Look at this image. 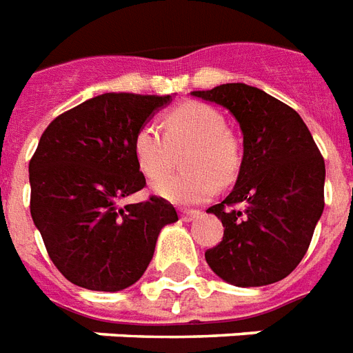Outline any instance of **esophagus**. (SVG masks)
<instances>
[{"mask_svg":"<svg viewBox=\"0 0 353 353\" xmlns=\"http://www.w3.org/2000/svg\"><path fill=\"white\" fill-rule=\"evenodd\" d=\"M199 212L194 209H179V216H181L183 221H192Z\"/></svg>","mask_w":353,"mask_h":353,"instance_id":"34e87169","label":"esophagus"}]
</instances>
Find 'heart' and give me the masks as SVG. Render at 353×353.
Returning <instances> with one entry per match:
<instances>
[{"label":"heart","instance_id":"b5f03b06","mask_svg":"<svg viewBox=\"0 0 353 353\" xmlns=\"http://www.w3.org/2000/svg\"><path fill=\"white\" fill-rule=\"evenodd\" d=\"M163 130L148 122L133 139L139 168L150 181L170 172L174 150L188 146L183 157L188 172L155 183L161 198L181 205L201 203L214 196L218 181H232L240 170L241 146L225 130V119L216 108L199 101L181 102L165 113Z\"/></svg>","mask_w":353,"mask_h":353}]
</instances>
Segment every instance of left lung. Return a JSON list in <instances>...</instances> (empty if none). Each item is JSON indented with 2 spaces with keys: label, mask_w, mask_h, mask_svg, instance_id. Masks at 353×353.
<instances>
[{
  "label": "left lung",
  "mask_w": 353,
  "mask_h": 353,
  "mask_svg": "<svg viewBox=\"0 0 353 353\" xmlns=\"http://www.w3.org/2000/svg\"><path fill=\"white\" fill-rule=\"evenodd\" d=\"M192 95L227 108L243 133L234 188L207 210L223 238L205 260L232 285L279 282L301 263L323 214L324 157L301 115L265 91L221 84Z\"/></svg>",
  "instance_id": "8db88e82"
}]
</instances>
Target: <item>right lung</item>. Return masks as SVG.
<instances>
[{"label":"right lung","mask_w":353,"mask_h":353,"mask_svg":"<svg viewBox=\"0 0 353 353\" xmlns=\"http://www.w3.org/2000/svg\"><path fill=\"white\" fill-rule=\"evenodd\" d=\"M170 95L104 93L58 115L29 161L30 216L47 254L73 284L121 291L154 256L161 229L177 221L170 201L124 199L146 187L133 139Z\"/></svg>","instance_id":"add662e5"}]
</instances>
